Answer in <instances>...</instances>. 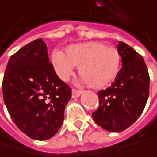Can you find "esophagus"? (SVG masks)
<instances>
[{
    "label": "esophagus",
    "mask_w": 157,
    "mask_h": 157,
    "mask_svg": "<svg viewBox=\"0 0 157 157\" xmlns=\"http://www.w3.org/2000/svg\"><path fill=\"white\" fill-rule=\"evenodd\" d=\"M72 98H76V97H79L80 94L82 93V90H78V89H72Z\"/></svg>",
    "instance_id": "esophagus-1"
}]
</instances>
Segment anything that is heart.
<instances>
[{"label": "heart", "instance_id": "heart-1", "mask_svg": "<svg viewBox=\"0 0 157 157\" xmlns=\"http://www.w3.org/2000/svg\"><path fill=\"white\" fill-rule=\"evenodd\" d=\"M52 62L61 79L68 80L77 66L84 82L93 88H102L117 77L121 56L116 48L92 41L69 46L66 55L60 51L53 52Z\"/></svg>", "mask_w": 157, "mask_h": 157}]
</instances>
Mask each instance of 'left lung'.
<instances>
[{
    "mask_svg": "<svg viewBox=\"0 0 157 157\" xmlns=\"http://www.w3.org/2000/svg\"><path fill=\"white\" fill-rule=\"evenodd\" d=\"M122 68L115 82L98 92L99 107L92 113L95 122L109 132L127 129L141 115L149 97L150 76L138 52L120 42Z\"/></svg>",
    "mask_w": 157,
    "mask_h": 157,
    "instance_id": "8db88e82",
    "label": "left lung"
}]
</instances>
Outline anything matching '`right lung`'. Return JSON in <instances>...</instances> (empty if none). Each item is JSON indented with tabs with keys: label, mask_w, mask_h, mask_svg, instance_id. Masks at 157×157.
Returning a JSON list of instances; mask_svg holds the SVG:
<instances>
[{
	"label": "right lung",
	"mask_w": 157,
	"mask_h": 157,
	"mask_svg": "<svg viewBox=\"0 0 157 157\" xmlns=\"http://www.w3.org/2000/svg\"><path fill=\"white\" fill-rule=\"evenodd\" d=\"M2 95L17 128L33 140H44L59 130L71 88L59 79L45 42L37 38L11 56Z\"/></svg>",
	"instance_id": "right-lung-1"
}]
</instances>
